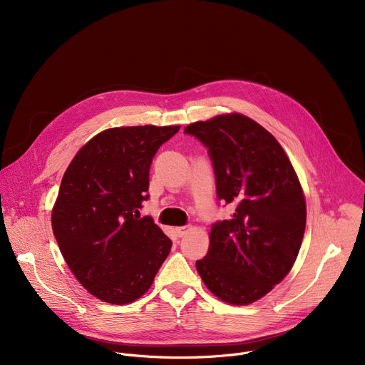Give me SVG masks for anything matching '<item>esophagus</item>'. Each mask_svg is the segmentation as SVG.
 <instances>
[{"label":"esophagus","instance_id":"1","mask_svg":"<svg viewBox=\"0 0 365 365\" xmlns=\"http://www.w3.org/2000/svg\"><path fill=\"white\" fill-rule=\"evenodd\" d=\"M189 231H190V227H189V225H186V227H178V228H176V234H178L179 237L186 235Z\"/></svg>","mask_w":365,"mask_h":365}]
</instances>
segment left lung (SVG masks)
Returning <instances> with one entry per match:
<instances>
[{
    "mask_svg": "<svg viewBox=\"0 0 365 365\" xmlns=\"http://www.w3.org/2000/svg\"><path fill=\"white\" fill-rule=\"evenodd\" d=\"M207 148L217 196L234 206L210 232V250L196 270L218 299L250 304L292 270L304 234L306 200L286 151L264 127L240 113L185 128Z\"/></svg>",
    "mask_w": 365,
    "mask_h": 365,
    "instance_id": "obj_1",
    "label": "left lung"
}]
</instances>
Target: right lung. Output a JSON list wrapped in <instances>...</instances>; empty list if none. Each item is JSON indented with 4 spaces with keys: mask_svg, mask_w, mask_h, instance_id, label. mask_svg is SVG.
Returning a JSON list of instances; mask_svg holds the SVG:
<instances>
[{
    "mask_svg": "<svg viewBox=\"0 0 365 365\" xmlns=\"http://www.w3.org/2000/svg\"><path fill=\"white\" fill-rule=\"evenodd\" d=\"M180 125L114 127L93 135L68 166L51 210V228L78 282L96 299L127 304L141 297L172 241L140 218L148 170Z\"/></svg>",
    "mask_w": 365,
    "mask_h": 365,
    "instance_id": "1",
    "label": "right lung"
}]
</instances>
